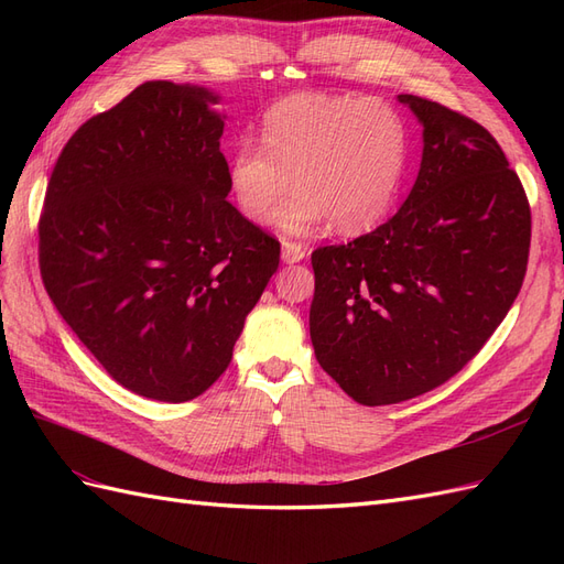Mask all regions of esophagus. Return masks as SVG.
<instances>
[{"label":"esophagus","mask_w":564,"mask_h":564,"mask_svg":"<svg viewBox=\"0 0 564 564\" xmlns=\"http://www.w3.org/2000/svg\"><path fill=\"white\" fill-rule=\"evenodd\" d=\"M308 256V249H305L301 242H282V261L284 263H299Z\"/></svg>","instance_id":"esophagus-1"}]
</instances>
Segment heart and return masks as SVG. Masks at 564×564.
<instances>
[{
	"instance_id": "b5f03b06",
	"label": "heart",
	"mask_w": 564,
	"mask_h": 564,
	"mask_svg": "<svg viewBox=\"0 0 564 564\" xmlns=\"http://www.w3.org/2000/svg\"><path fill=\"white\" fill-rule=\"evenodd\" d=\"M409 160L402 115L381 100L296 94L272 106L261 143L240 141L228 155V191L253 224L275 216L292 235H308L332 220L357 235L390 212Z\"/></svg>"
}]
</instances>
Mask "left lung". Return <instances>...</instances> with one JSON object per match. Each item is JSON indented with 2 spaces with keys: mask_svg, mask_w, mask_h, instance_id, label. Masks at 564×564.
I'll return each mask as SVG.
<instances>
[{
  "mask_svg": "<svg viewBox=\"0 0 564 564\" xmlns=\"http://www.w3.org/2000/svg\"><path fill=\"white\" fill-rule=\"evenodd\" d=\"M423 158L400 212L313 251L319 367L367 406L423 395L464 369L518 299L532 212L501 145L470 117L400 94Z\"/></svg>",
  "mask_w": 564,
  "mask_h": 564,
  "instance_id": "8db88e82",
  "label": "left lung"
}]
</instances>
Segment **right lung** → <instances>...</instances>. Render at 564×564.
Masks as SVG:
<instances>
[{"label":"right lung","mask_w":564,"mask_h":564,"mask_svg":"<svg viewBox=\"0 0 564 564\" xmlns=\"http://www.w3.org/2000/svg\"><path fill=\"white\" fill-rule=\"evenodd\" d=\"M209 89L145 82L87 119L51 172L40 272L77 338L127 390L202 395L280 265L237 212Z\"/></svg>","instance_id":"right-lung-1"}]
</instances>
